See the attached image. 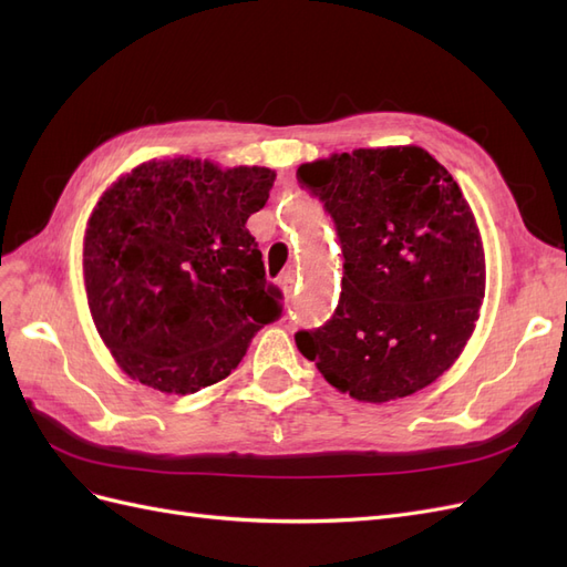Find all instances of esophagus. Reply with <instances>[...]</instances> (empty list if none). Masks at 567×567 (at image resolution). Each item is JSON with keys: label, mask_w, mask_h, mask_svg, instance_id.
Listing matches in <instances>:
<instances>
[{"label": "esophagus", "mask_w": 567, "mask_h": 567, "mask_svg": "<svg viewBox=\"0 0 567 567\" xmlns=\"http://www.w3.org/2000/svg\"><path fill=\"white\" fill-rule=\"evenodd\" d=\"M296 281H298V274H296V269H286L281 277H279V288L284 290V296H290L293 293V286H296Z\"/></svg>", "instance_id": "1"}]
</instances>
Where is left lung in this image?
Returning a JSON list of instances; mask_svg holds the SVG:
<instances>
[{
	"instance_id": "left-lung-1",
	"label": "left lung",
	"mask_w": 567,
	"mask_h": 567,
	"mask_svg": "<svg viewBox=\"0 0 567 567\" xmlns=\"http://www.w3.org/2000/svg\"><path fill=\"white\" fill-rule=\"evenodd\" d=\"M342 246L336 315L296 336L321 375L359 402L406 398L466 348L485 298V248L447 167L421 146L354 148L302 163Z\"/></svg>"
}]
</instances>
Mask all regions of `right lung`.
Segmentation results:
<instances>
[{
  "instance_id": "right-lung-1",
  "label": "right lung",
  "mask_w": 567,
  "mask_h": 567,
  "mask_svg": "<svg viewBox=\"0 0 567 567\" xmlns=\"http://www.w3.org/2000/svg\"><path fill=\"white\" fill-rule=\"evenodd\" d=\"M277 173L200 158L136 165L90 215L82 274L101 340L130 379L167 394L215 385L281 315L246 229Z\"/></svg>"
}]
</instances>
